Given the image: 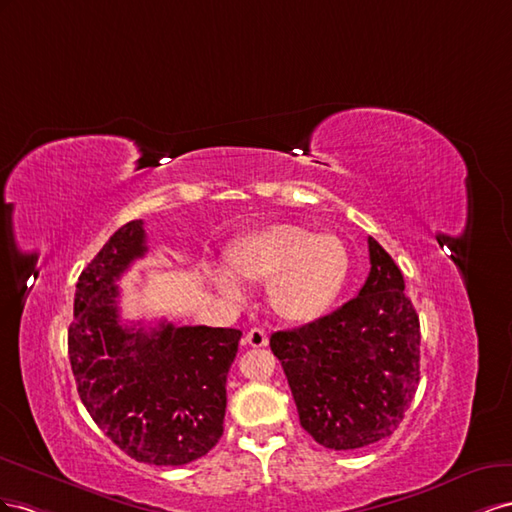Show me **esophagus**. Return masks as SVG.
Wrapping results in <instances>:
<instances>
[{"instance_id": "obj_1", "label": "esophagus", "mask_w": 512, "mask_h": 512, "mask_svg": "<svg viewBox=\"0 0 512 512\" xmlns=\"http://www.w3.org/2000/svg\"><path fill=\"white\" fill-rule=\"evenodd\" d=\"M244 341L251 347H266L268 345V332L264 328H251L246 332Z\"/></svg>"}]
</instances>
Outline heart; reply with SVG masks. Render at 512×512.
Masks as SVG:
<instances>
[{"mask_svg": "<svg viewBox=\"0 0 512 512\" xmlns=\"http://www.w3.org/2000/svg\"><path fill=\"white\" fill-rule=\"evenodd\" d=\"M227 257L244 281L268 283L272 309L300 324L328 309L349 268L347 248L339 236L315 233L298 223H272L248 231L229 246ZM232 273L223 266H208L214 287L229 300H242L244 285Z\"/></svg>", "mask_w": 512, "mask_h": 512, "instance_id": "b5f03b06", "label": "heart"}]
</instances>
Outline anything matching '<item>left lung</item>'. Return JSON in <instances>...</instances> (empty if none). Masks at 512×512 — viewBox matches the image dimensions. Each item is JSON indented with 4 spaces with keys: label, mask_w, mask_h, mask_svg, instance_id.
Instances as JSON below:
<instances>
[{
    "label": "left lung",
    "mask_w": 512,
    "mask_h": 512,
    "mask_svg": "<svg viewBox=\"0 0 512 512\" xmlns=\"http://www.w3.org/2000/svg\"><path fill=\"white\" fill-rule=\"evenodd\" d=\"M369 259L371 272L356 298L270 337L302 429L332 450L392 435L420 382V321L403 274L373 238Z\"/></svg>",
    "instance_id": "8db88e82"
}]
</instances>
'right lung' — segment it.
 <instances>
[{
    "label": "right lung",
    "instance_id": "1",
    "mask_svg": "<svg viewBox=\"0 0 512 512\" xmlns=\"http://www.w3.org/2000/svg\"><path fill=\"white\" fill-rule=\"evenodd\" d=\"M148 253L143 221L122 225L85 266L68 330V356L92 420L128 457L184 465L223 435L236 328L124 326L120 276Z\"/></svg>",
    "mask_w": 512,
    "mask_h": 512
}]
</instances>
